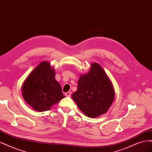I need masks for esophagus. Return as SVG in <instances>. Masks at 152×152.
Wrapping results in <instances>:
<instances>
[{"instance_id":"esophagus-1","label":"esophagus","mask_w":152,"mask_h":152,"mask_svg":"<svg viewBox=\"0 0 152 152\" xmlns=\"http://www.w3.org/2000/svg\"><path fill=\"white\" fill-rule=\"evenodd\" d=\"M71 95V91H68V92H66L65 94V95L66 96H70Z\"/></svg>"}]
</instances>
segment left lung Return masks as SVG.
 <instances>
[{
    "label": "left lung",
    "mask_w": 152,
    "mask_h": 152,
    "mask_svg": "<svg viewBox=\"0 0 152 152\" xmlns=\"http://www.w3.org/2000/svg\"><path fill=\"white\" fill-rule=\"evenodd\" d=\"M90 67L87 74L80 76L77 89L72 98L85 115L95 118L109 109L115 91L111 81L99 64L94 62Z\"/></svg>",
    "instance_id": "obj_1"
}]
</instances>
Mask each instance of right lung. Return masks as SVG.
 I'll list each match as a JSON object with an SVG mask.
<instances>
[{
    "mask_svg": "<svg viewBox=\"0 0 152 152\" xmlns=\"http://www.w3.org/2000/svg\"><path fill=\"white\" fill-rule=\"evenodd\" d=\"M56 72L50 63L43 61L34 69L22 85L24 100L32 109L43 112L51 109L65 96L55 79Z\"/></svg>",
    "mask_w": 152,
    "mask_h": 152,
    "instance_id": "obj_1",
    "label": "right lung"
}]
</instances>
